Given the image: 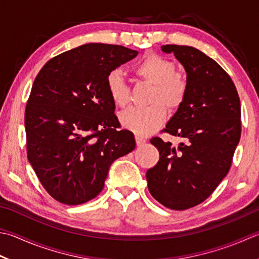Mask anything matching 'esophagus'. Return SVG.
Masks as SVG:
<instances>
[{"instance_id":"34e87169","label":"esophagus","mask_w":259,"mask_h":259,"mask_svg":"<svg viewBox=\"0 0 259 259\" xmlns=\"http://www.w3.org/2000/svg\"><path fill=\"white\" fill-rule=\"evenodd\" d=\"M135 140H136V145H138V146H142L145 143V139L142 138V136L136 135L135 136Z\"/></svg>"}]
</instances>
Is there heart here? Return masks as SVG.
Wrapping results in <instances>:
<instances>
[{
    "label": "heart",
    "mask_w": 259,
    "mask_h": 259,
    "mask_svg": "<svg viewBox=\"0 0 259 259\" xmlns=\"http://www.w3.org/2000/svg\"><path fill=\"white\" fill-rule=\"evenodd\" d=\"M133 73L146 83L152 84L151 105L146 108H131L120 115L125 128L138 135H146L164 123L168 109L182 106L187 95V79L183 73L175 71L171 61L155 54H146L133 65ZM107 89L114 104L125 108L130 104V88L118 71L107 76Z\"/></svg>",
    "instance_id": "heart-1"
}]
</instances>
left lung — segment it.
I'll use <instances>...</instances> for the list:
<instances>
[{
    "label": "left lung",
    "mask_w": 259,
    "mask_h": 259,
    "mask_svg": "<svg viewBox=\"0 0 259 259\" xmlns=\"http://www.w3.org/2000/svg\"><path fill=\"white\" fill-rule=\"evenodd\" d=\"M186 71L187 95L164 132L183 138L176 148L151 139L160 159L146 171L150 194L165 207L183 211L205 201L226 177L241 135L240 99L218 63L190 46L163 45Z\"/></svg>",
    "instance_id": "8db88e82"
}]
</instances>
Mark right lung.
<instances>
[{
  "label": "right lung",
  "instance_id": "obj_1",
  "mask_svg": "<svg viewBox=\"0 0 259 259\" xmlns=\"http://www.w3.org/2000/svg\"><path fill=\"white\" fill-rule=\"evenodd\" d=\"M139 52L91 42L48 61L24 113L28 160L48 194L66 205L95 198L111 163L135 149L119 128L107 76Z\"/></svg>",
  "mask_w": 259,
  "mask_h": 259
}]
</instances>
